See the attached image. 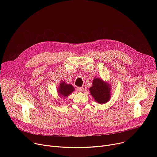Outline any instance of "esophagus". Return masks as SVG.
I'll use <instances>...</instances> for the list:
<instances>
[{"mask_svg":"<svg viewBox=\"0 0 157 157\" xmlns=\"http://www.w3.org/2000/svg\"><path fill=\"white\" fill-rule=\"evenodd\" d=\"M76 90L78 91V92H79V93H81L84 91V87H78L76 88Z\"/></svg>","mask_w":157,"mask_h":157,"instance_id":"1","label":"esophagus"}]
</instances>
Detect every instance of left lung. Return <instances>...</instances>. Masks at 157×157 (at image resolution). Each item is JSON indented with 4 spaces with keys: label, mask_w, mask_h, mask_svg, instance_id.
<instances>
[{
    "label": "left lung",
    "mask_w": 157,
    "mask_h": 157,
    "mask_svg": "<svg viewBox=\"0 0 157 157\" xmlns=\"http://www.w3.org/2000/svg\"><path fill=\"white\" fill-rule=\"evenodd\" d=\"M91 95L99 104H105L110 98V88L109 85L102 79L96 78L93 81V86L89 89Z\"/></svg>",
    "instance_id": "left-lung-1"
}]
</instances>
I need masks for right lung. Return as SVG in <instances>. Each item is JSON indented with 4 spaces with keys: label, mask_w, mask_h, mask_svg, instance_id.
I'll return each instance as SVG.
<instances>
[{
    "label": "right lung",
    "mask_w": 157,
    "mask_h": 157,
    "mask_svg": "<svg viewBox=\"0 0 157 157\" xmlns=\"http://www.w3.org/2000/svg\"><path fill=\"white\" fill-rule=\"evenodd\" d=\"M75 91V89L71 84H66V82H61L58 89L59 94L63 97H66L70 94L72 92Z\"/></svg>",
    "instance_id": "obj_1"
}]
</instances>
